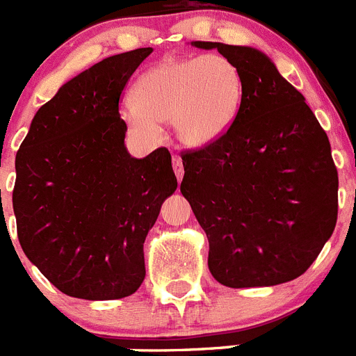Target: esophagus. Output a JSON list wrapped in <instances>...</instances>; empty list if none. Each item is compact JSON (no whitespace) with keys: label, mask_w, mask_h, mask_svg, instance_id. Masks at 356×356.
I'll list each match as a JSON object with an SVG mask.
<instances>
[{"label":"esophagus","mask_w":356,"mask_h":356,"mask_svg":"<svg viewBox=\"0 0 356 356\" xmlns=\"http://www.w3.org/2000/svg\"><path fill=\"white\" fill-rule=\"evenodd\" d=\"M172 169H175V175L178 178V181H181V178H184V162H181V159L178 155L172 156Z\"/></svg>","instance_id":"1"}]
</instances>
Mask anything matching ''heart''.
Here are the masks:
<instances>
[{"mask_svg": "<svg viewBox=\"0 0 356 356\" xmlns=\"http://www.w3.org/2000/svg\"><path fill=\"white\" fill-rule=\"evenodd\" d=\"M242 76L234 62L217 53L169 58L144 71L121 115L147 140H159L160 122H172L176 139L205 147L229 128L241 108Z\"/></svg>", "mask_w": 356, "mask_h": 356, "instance_id": "obj_1", "label": "heart"}]
</instances>
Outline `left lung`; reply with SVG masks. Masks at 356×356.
I'll use <instances>...</instances> for the list:
<instances>
[{
	"instance_id": "8db88e82",
	"label": "left lung",
	"mask_w": 356,
	"mask_h": 356,
	"mask_svg": "<svg viewBox=\"0 0 356 356\" xmlns=\"http://www.w3.org/2000/svg\"><path fill=\"white\" fill-rule=\"evenodd\" d=\"M217 49L241 71L232 127L187 151L180 191L209 237V269L232 289L271 287L303 275L337 222L339 176L326 131L303 94L250 46Z\"/></svg>"
}]
</instances>
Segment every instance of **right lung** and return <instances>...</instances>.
<instances>
[{"label":"right lung","mask_w":356,"mask_h":356,"mask_svg":"<svg viewBox=\"0 0 356 356\" xmlns=\"http://www.w3.org/2000/svg\"><path fill=\"white\" fill-rule=\"evenodd\" d=\"M153 48L108 56L37 110L15 155L19 244L64 294L119 300L146 276L144 241L178 187L171 153L134 159L119 97Z\"/></svg>","instance_id":"right-lung-1"}]
</instances>
